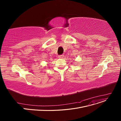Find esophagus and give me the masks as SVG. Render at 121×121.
<instances>
[{
    "instance_id": "1",
    "label": "esophagus",
    "mask_w": 121,
    "mask_h": 121,
    "mask_svg": "<svg viewBox=\"0 0 121 121\" xmlns=\"http://www.w3.org/2000/svg\"><path fill=\"white\" fill-rule=\"evenodd\" d=\"M63 56H64V55H59V56H58V58H62L63 57Z\"/></svg>"
}]
</instances>
